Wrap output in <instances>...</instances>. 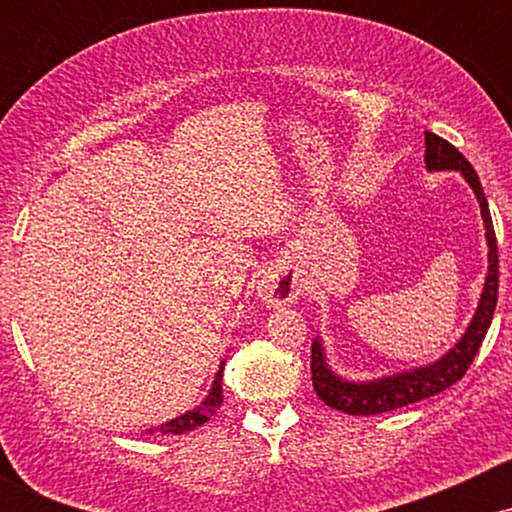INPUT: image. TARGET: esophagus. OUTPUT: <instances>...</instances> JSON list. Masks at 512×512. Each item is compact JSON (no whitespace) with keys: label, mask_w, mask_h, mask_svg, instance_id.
Instances as JSON below:
<instances>
[{"label":"esophagus","mask_w":512,"mask_h":512,"mask_svg":"<svg viewBox=\"0 0 512 512\" xmlns=\"http://www.w3.org/2000/svg\"><path fill=\"white\" fill-rule=\"evenodd\" d=\"M257 296L267 308H281V305L296 303L298 289L296 284L279 274H264L257 284Z\"/></svg>","instance_id":"esophagus-1"}]
</instances>
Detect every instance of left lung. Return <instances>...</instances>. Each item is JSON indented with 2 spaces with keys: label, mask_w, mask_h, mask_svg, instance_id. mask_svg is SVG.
I'll use <instances>...</instances> for the list:
<instances>
[{
  "label": "left lung",
  "mask_w": 512,
  "mask_h": 512,
  "mask_svg": "<svg viewBox=\"0 0 512 512\" xmlns=\"http://www.w3.org/2000/svg\"><path fill=\"white\" fill-rule=\"evenodd\" d=\"M426 170L428 173H440V170H457L464 182L472 187L474 197H477L481 219H484L486 231V248H489V267H486L484 289L479 293L477 310H474L472 320H469L467 330L455 344L445 351L436 361L424 363V366L404 368L397 373L380 375V378L368 380H349L342 378L330 366L327 358V349L322 337L313 339V361H310V370H313V387L317 397L327 404V407L344 411L351 416H373L385 414V411L407 407V404L421 402L438 392L448 390L457 380L467 373L469 363L477 356L481 342H484L486 332H489L493 310L498 303V245L496 233H493V221L489 202H486L484 187H481L477 170L472 163L464 158L460 151L450 142L440 139L438 134L426 132Z\"/></svg>",
  "instance_id": "left-lung-1"
}]
</instances>
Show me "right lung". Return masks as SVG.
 <instances>
[{
    "label": "right lung",
    "mask_w": 512,
    "mask_h": 512,
    "mask_svg": "<svg viewBox=\"0 0 512 512\" xmlns=\"http://www.w3.org/2000/svg\"><path fill=\"white\" fill-rule=\"evenodd\" d=\"M221 373H223V361H221L219 370H216L214 380H211V387H209L207 397H204L195 409H190V411H185V414L175 416V419L166 421V424H161V426H156V428H149V431H146V433L161 431L163 436H168V433H170V436H182V433H190V431H195L197 426L207 424V421L216 414V409H219L221 402H223Z\"/></svg>",
    "instance_id": "1"
}]
</instances>
